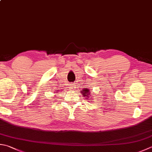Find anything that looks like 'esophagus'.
I'll return each mask as SVG.
<instances>
[{"instance_id": "34e87169", "label": "esophagus", "mask_w": 152, "mask_h": 152, "mask_svg": "<svg viewBox=\"0 0 152 152\" xmlns=\"http://www.w3.org/2000/svg\"><path fill=\"white\" fill-rule=\"evenodd\" d=\"M70 88H71L70 89H74V88H75V87H74V84H72V86H71Z\"/></svg>"}]
</instances>
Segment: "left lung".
Here are the masks:
<instances>
[{
	"instance_id": "obj_1",
	"label": "left lung",
	"mask_w": 152,
	"mask_h": 152,
	"mask_svg": "<svg viewBox=\"0 0 152 152\" xmlns=\"http://www.w3.org/2000/svg\"><path fill=\"white\" fill-rule=\"evenodd\" d=\"M80 91H81V94L83 95V97H84L85 98H86V99H88V98H89V97H90V90H89L88 88H84ZM86 96V98L85 97Z\"/></svg>"
}]
</instances>
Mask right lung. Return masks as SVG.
Listing matches in <instances>:
<instances>
[{
    "mask_svg": "<svg viewBox=\"0 0 152 152\" xmlns=\"http://www.w3.org/2000/svg\"><path fill=\"white\" fill-rule=\"evenodd\" d=\"M56 91H58V90H56ZM57 93H58V92H57Z\"/></svg>",
    "mask_w": 152,
    "mask_h": 152,
    "instance_id": "add662e5",
    "label": "right lung"
}]
</instances>
